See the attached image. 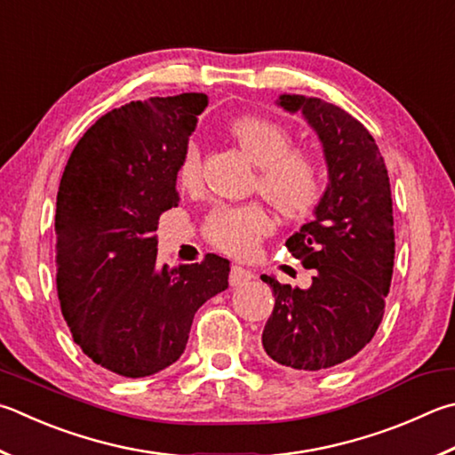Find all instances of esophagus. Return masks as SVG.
I'll return each mask as SVG.
<instances>
[{"mask_svg":"<svg viewBox=\"0 0 455 455\" xmlns=\"http://www.w3.org/2000/svg\"><path fill=\"white\" fill-rule=\"evenodd\" d=\"M254 278L252 272L249 268L244 267H238V264H235L233 268H230V276H228V283L230 286H243L246 283H251V280Z\"/></svg>","mask_w":455,"mask_h":455,"instance_id":"34e87169","label":"esophagus"}]
</instances>
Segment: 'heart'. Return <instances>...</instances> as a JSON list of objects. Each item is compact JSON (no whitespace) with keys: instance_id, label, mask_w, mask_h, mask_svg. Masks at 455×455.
<instances>
[{"instance_id":"b5f03b06","label":"heart","mask_w":455,"mask_h":455,"mask_svg":"<svg viewBox=\"0 0 455 455\" xmlns=\"http://www.w3.org/2000/svg\"><path fill=\"white\" fill-rule=\"evenodd\" d=\"M230 135L259 167L256 187L288 219H304L324 196L326 179L318 159L294 147L292 133L283 123L246 115L230 123ZM177 180L183 188L201 183V151L188 143L180 155ZM272 228L268 212L260 204L217 206L204 220V235L212 246L233 256H249L256 243Z\"/></svg>"}]
</instances>
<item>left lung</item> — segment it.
<instances>
[{
  "instance_id": "1",
  "label": "left lung",
  "mask_w": 455,
  "mask_h": 455,
  "mask_svg": "<svg viewBox=\"0 0 455 455\" xmlns=\"http://www.w3.org/2000/svg\"><path fill=\"white\" fill-rule=\"evenodd\" d=\"M276 103L316 131L328 185L314 219L286 241L314 270L310 288L260 276L275 294L262 346L278 364L316 371L356 356L382 322L395 252L390 179L374 137L350 113L318 97Z\"/></svg>"
}]
</instances>
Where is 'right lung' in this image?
<instances>
[{
    "instance_id": "right-lung-1",
    "label": "right lung",
    "mask_w": 455,
    "mask_h": 455,
    "mask_svg": "<svg viewBox=\"0 0 455 455\" xmlns=\"http://www.w3.org/2000/svg\"><path fill=\"white\" fill-rule=\"evenodd\" d=\"M206 105L204 93L131 101L97 119L65 164L57 294L73 340L113 374L145 378L177 362L195 312L228 288L219 254L156 264L153 233L179 204L177 167Z\"/></svg>"
}]
</instances>
